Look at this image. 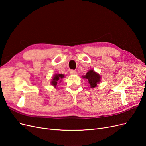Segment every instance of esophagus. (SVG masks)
Instances as JSON below:
<instances>
[{
    "label": "esophagus",
    "mask_w": 146,
    "mask_h": 146,
    "mask_svg": "<svg viewBox=\"0 0 146 146\" xmlns=\"http://www.w3.org/2000/svg\"><path fill=\"white\" fill-rule=\"evenodd\" d=\"M70 74H76L77 71L76 70H70Z\"/></svg>",
    "instance_id": "esophagus-1"
}]
</instances>
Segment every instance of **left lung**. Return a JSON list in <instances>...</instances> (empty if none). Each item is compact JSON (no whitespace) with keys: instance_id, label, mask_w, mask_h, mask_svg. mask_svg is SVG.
<instances>
[{"instance_id":"obj_1","label":"left lung","mask_w":146,"mask_h":146,"mask_svg":"<svg viewBox=\"0 0 146 146\" xmlns=\"http://www.w3.org/2000/svg\"><path fill=\"white\" fill-rule=\"evenodd\" d=\"M83 78L88 79V83H90L91 88H95L97 86V84L99 83L100 81V77L99 75L94 72L93 70H90L88 71L86 76H83Z\"/></svg>"}]
</instances>
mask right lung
<instances>
[{"label": "right lung", "mask_w": 146, "mask_h": 146, "mask_svg": "<svg viewBox=\"0 0 146 146\" xmlns=\"http://www.w3.org/2000/svg\"><path fill=\"white\" fill-rule=\"evenodd\" d=\"M64 77V75L63 74H55V76L53 77V80L52 81V85H54L55 86H56V85H57V82H58L60 79L63 78Z\"/></svg>", "instance_id": "obj_1"}]
</instances>
